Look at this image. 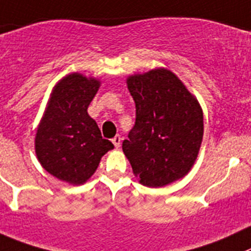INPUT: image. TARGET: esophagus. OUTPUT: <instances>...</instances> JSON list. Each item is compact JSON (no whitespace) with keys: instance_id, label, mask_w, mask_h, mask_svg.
<instances>
[{"instance_id":"34e87169","label":"esophagus","mask_w":251,"mask_h":251,"mask_svg":"<svg viewBox=\"0 0 251 251\" xmlns=\"http://www.w3.org/2000/svg\"><path fill=\"white\" fill-rule=\"evenodd\" d=\"M121 140H122L121 135H116V137H114L113 139H112V143H113V144H114V147L119 148V147H121Z\"/></svg>"}]
</instances>
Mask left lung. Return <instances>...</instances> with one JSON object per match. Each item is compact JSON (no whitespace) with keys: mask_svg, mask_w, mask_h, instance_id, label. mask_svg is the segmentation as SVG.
<instances>
[{"mask_svg":"<svg viewBox=\"0 0 251 251\" xmlns=\"http://www.w3.org/2000/svg\"><path fill=\"white\" fill-rule=\"evenodd\" d=\"M135 124L122 145L133 174L147 187L187 175L203 139V112L177 75L165 68L127 77Z\"/></svg>","mask_w":251,"mask_h":251,"instance_id":"8db88e82","label":"left lung"}]
</instances>
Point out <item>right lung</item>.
I'll use <instances>...</instances> for the list:
<instances>
[{
  "mask_svg": "<svg viewBox=\"0 0 251 251\" xmlns=\"http://www.w3.org/2000/svg\"><path fill=\"white\" fill-rule=\"evenodd\" d=\"M101 81L80 73L64 76L52 87L37 128L35 154L40 165L70 185H83L114 145L103 139L87 108Z\"/></svg>",
  "mask_w": 251,
  "mask_h": 251,
  "instance_id": "right-lung-1",
  "label": "right lung"
}]
</instances>
